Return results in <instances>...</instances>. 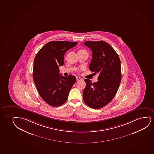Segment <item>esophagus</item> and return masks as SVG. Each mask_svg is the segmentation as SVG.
<instances>
[{"label":"esophagus","mask_w":154,"mask_h":154,"mask_svg":"<svg viewBox=\"0 0 154 154\" xmlns=\"http://www.w3.org/2000/svg\"><path fill=\"white\" fill-rule=\"evenodd\" d=\"M76 81H80V80H83V79L82 78H80V77H76Z\"/></svg>","instance_id":"34e87169"}]
</instances>
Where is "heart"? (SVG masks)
Returning <instances> with one entry per match:
<instances>
[{
  "label": "heart",
  "instance_id": "heart-1",
  "mask_svg": "<svg viewBox=\"0 0 154 154\" xmlns=\"http://www.w3.org/2000/svg\"><path fill=\"white\" fill-rule=\"evenodd\" d=\"M84 51V50H83V49H80V51Z\"/></svg>",
  "mask_w": 154,
  "mask_h": 154
}]
</instances>
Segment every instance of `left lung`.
I'll return each mask as SVG.
<instances>
[{
    "instance_id": "8db88e82",
    "label": "left lung",
    "mask_w": 154,
    "mask_h": 154,
    "mask_svg": "<svg viewBox=\"0 0 154 154\" xmlns=\"http://www.w3.org/2000/svg\"><path fill=\"white\" fill-rule=\"evenodd\" d=\"M84 45L92 51L90 70L99 76L92 83L85 79L83 97L85 103L93 109L105 107L117 93L121 80V62L119 56L109 44L104 41H88Z\"/></svg>"
}]
</instances>
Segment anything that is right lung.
<instances>
[{
    "mask_svg": "<svg viewBox=\"0 0 154 154\" xmlns=\"http://www.w3.org/2000/svg\"><path fill=\"white\" fill-rule=\"evenodd\" d=\"M77 44L68 41H51L35 56L33 80L41 97L51 106L63 105L76 81V77L72 75L61 76L59 68L64 64V54Z\"/></svg>",
    "mask_w": 154,
    "mask_h": 154,
    "instance_id": "obj_1",
    "label": "right lung"
}]
</instances>
